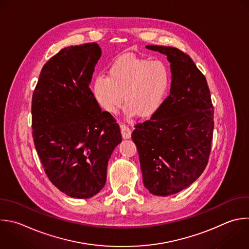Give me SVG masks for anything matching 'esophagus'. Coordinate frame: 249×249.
I'll return each instance as SVG.
<instances>
[{"label": "esophagus", "mask_w": 249, "mask_h": 249, "mask_svg": "<svg viewBox=\"0 0 249 249\" xmlns=\"http://www.w3.org/2000/svg\"><path fill=\"white\" fill-rule=\"evenodd\" d=\"M120 127H121L122 136H123L124 139L130 138L131 132H132V128L129 127V126H127V125L124 124H120Z\"/></svg>", "instance_id": "34e87169"}]
</instances>
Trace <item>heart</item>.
I'll list each match as a JSON object with an SVG mask.
<instances>
[{
	"label": "heart",
	"mask_w": 249,
	"mask_h": 249,
	"mask_svg": "<svg viewBox=\"0 0 249 249\" xmlns=\"http://www.w3.org/2000/svg\"><path fill=\"white\" fill-rule=\"evenodd\" d=\"M171 75L160 60L124 55L108 69V77L99 75L93 83V93L99 105L108 113H116L124 101L127 116L151 118L164 103Z\"/></svg>",
	"instance_id": "1"
}]
</instances>
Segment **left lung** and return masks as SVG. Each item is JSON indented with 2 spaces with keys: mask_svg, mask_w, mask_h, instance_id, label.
<instances>
[{
  "mask_svg": "<svg viewBox=\"0 0 249 249\" xmlns=\"http://www.w3.org/2000/svg\"><path fill=\"white\" fill-rule=\"evenodd\" d=\"M146 48L167 56L171 88L160 110L135 124L131 138L144 186L153 195L169 196L190 186L205 169L214 110L206 79L188 54L172 47Z\"/></svg>",
  "mask_w": 249,
  "mask_h": 249,
  "instance_id": "left-lung-1",
  "label": "left lung"
}]
</instances>
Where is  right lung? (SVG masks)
Returning <instances> with one entry per match:
<instances>
[{
  "label": "right lung",
  "mask_w": 249,
  "mask_h": 249,
  "mask_svg": "<svg viewBox=\"0 0 249 249\" xmlns=\"http://www.w3.org/2000/svg\"><path fill=\"white\" fill-rule=\"evenodd\" d=\"M100 56L96 43L61 50L44 65L32 97V134L44 170L77 198L104 187L108 160L122 141L116 120L89 89Z\"/></svg>",
  "instance_id": "add662e5"
}]
</instances>
